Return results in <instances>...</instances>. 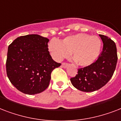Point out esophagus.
Segmentation results:
<instances>
[{"label": "esophagus", "mask_w": 121, "mask_h": 121, "mask_svg": "<svg viewBox=\"0 0 121 121\" xmlns=\"http://www.w3.org/2000/svg\"><path fill=\"white\" fill-rule=\"evenodd\" d=\"M68 66V64H65V63H62L61 64V67H63V68H66V67Z\"/></svg>", "instance_id": "34e87169"}]
</instances>
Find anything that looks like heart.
<instances>
[{
	"label": "heart",
	"mask_w": 121,
	"mask_h": 121,
	"mask_svg": "<svg viewBox=\"0 0 121 121\" xmlns=\"http://www.w3.org/2000/svg\"><path fill=\"white\" fill-rule=\"evenodd\" d=\"M102 50V40L99 36L79 33L67 36L62 42L52 39L48 43V50L57 61L67 57L69 52L76 62L86 67L96 61Z\"/></svg>",
	"instance_id": "1"
}]
</instances>
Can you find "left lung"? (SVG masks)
Masks as SVG:
<instances>
[{
    "instance_id": "1",
    "label": "left lung",
    "mask_w": 121,
    "mask_h": 121,
    "mask_svg": "<svg viewBox=\"0 0 121 121\" xmlns=\"http://www.w3.org/2000/svg\"><path fill=\"white\" fill-rule=\"evenodd\" d=\"M99 36L104 47L98 59L91 65L78 69V74L70 79L76 88L84 92L100 89L108 83L116 69L117 61L116 43L107 36Z\"/></svg>"
}]
</instances>
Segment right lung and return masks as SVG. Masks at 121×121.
<instances>
[{
  "label": "right lung",
  "instance_id": "right-lung-1",
  "mask_svg": "<svg viewBox=\"0 0 121 121\" xmlns=\"http://www.w3.org/2000/svg\"><path fill=\"white\" fill-rule=\"evenodd\" d=\"M48 42V38L38 35H28L17 38L8 47L7 77L23 93L43 91L48 86L52 71L60 65L50 55Z\"/></svg>",
  "mask_w": 121,
  "mask_h": 121
}]
</instances>
